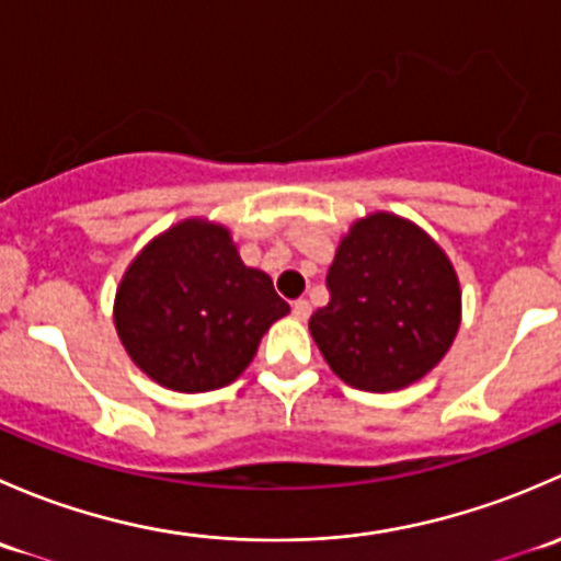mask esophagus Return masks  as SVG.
<instances>
[{
	"instance_id": "1",
	"label": "esophagus",
	"mask_w": 561,
	"mask_h": 561,
	"mask_svg": "<svg viewBox=\"0 0 561 561\" xmlns=\"http://www.w3.org/2000/svg\"><path fill=\"white\" fill-rule=\"evenodd\" d=\"M309 314H312V307H309V301H304V298L293 301V317H296V320H309Z\"/></svg>"
}]
</instances>
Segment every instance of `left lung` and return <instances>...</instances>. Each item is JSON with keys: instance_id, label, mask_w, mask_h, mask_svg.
I'll return each mask as SVG.
<instances>
[{"instance_id": "8db88e82", "label": "left lung", "mask_w": 561, "mask_h": 561, "mask_svg": "<svg viewBox=\"0 0 561 561\" xmlns=\"http://www.w3.org/2000/svg\"><path fill=\"white\" fill-rule=\"evenodd\" d=\"M325 287L331 298L309 331L347 386L399 390L432 371L454 344L461 317L454 265L421 228L393 214L353 225Z\"/></svg>"}]
</instances>
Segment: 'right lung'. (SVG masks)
Instances as JSON below:
<instances>
[{"label":"right lung","instance_id":"right-lung-1","mask_svg":"<svg viewBox=\"0 0 561 561\" xmlns=\"http://www.w3.org/2000/svg\"><path fill=\"white\" fill-rule=\"evenodd\" d=\"M287 312L271 276L241 263L228 230L201 219L151 241L116 293V331L129 358L181 393L233 382Z\"/></svg>","mask_w":561,"mask_h":561}]
</instances>
